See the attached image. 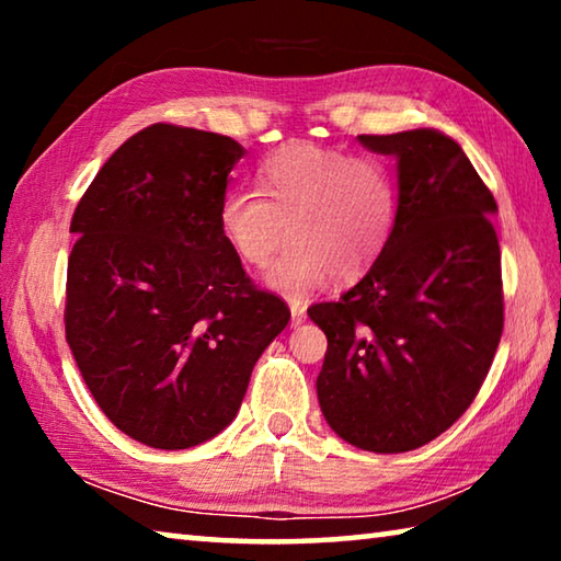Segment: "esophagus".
<instances>
[{
    "mask_svg": "<svg viewBox=\"0 0 561 561\" xmlns=\"http://www.w3.org/2000/svg\"><path fill=\"white\" fill-rule=\"evenodd\" d=\"M307 321V307L301 301H291V327H299Z\"/></svg>",
    "mask_w": 561,
    "mask_h": 561,
    "instance_id": "obj_1",
    "label": "esophagus"
}]
</instances>
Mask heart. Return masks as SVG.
Here are the masks:
<instances>
[{"instance_id":"obj_1","label":"heart","mask_w":561,"mask_h":561,"mask_svg":"<svg viewBox=\"0 0 561 561\" xmlns=\"http://www.w3.org/2000/svg\"><path fill=\"white\" fill-rule=\"evenodd\" d=\"M257 183L262 196L227 193L217 222L227 247L250 267H264L289 232L291 244L264 274L284 297H309L331 274L336 282L360 279L391 242L398 185L383 160L289 144L262 160Z\"/></svg>"}]
</instances>
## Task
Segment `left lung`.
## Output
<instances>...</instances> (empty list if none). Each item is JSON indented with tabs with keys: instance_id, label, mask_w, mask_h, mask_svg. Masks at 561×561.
Segmentation results:
<instances>
[{
	"instance_id": "8db88e82",
	"label": "left lung",
	"mask_w": 561,
	"mask_h": 561,
	"mask_svg": "<svg viewBox=\"0 0 561 561\" xmlns=\"http://www.w3.org/2000/svg\"><path fill=\"white\" fill-rule=\"evenodd\" d=\"M358 144L396 158L398 220L356 287L309 307L329 341L317 396L339 438L405 453L468 411L495 358L505 321L497 203L440 130Z\"/></svg>"
}]
</instances>
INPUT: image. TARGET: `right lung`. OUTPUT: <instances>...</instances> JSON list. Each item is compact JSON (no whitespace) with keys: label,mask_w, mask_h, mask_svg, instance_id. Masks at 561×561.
<instances>
[{"label":"right lung","mask_w":561,"mask_h":561,"mask_svg":"<svg viewBox=\"0 0 561 561\" xmlns=\"http://www.w3.org/2000/svg\"><path fill=\"white\" fill-rule=\"evenodd\" d=\"M242 156L220 133L153 123L103 163L73 213L66 341L108 421L150 448L225 431L289 321L217 222Z\"/></svg>","instance_id":"right-lung-1"}]
</instances>
